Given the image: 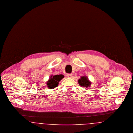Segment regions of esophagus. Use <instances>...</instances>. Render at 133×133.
Here are the masks:
<instances>
[{
	"mask_svg": "<svg viewBox=\"0 0 133 133\" xmlns=\"http://www.w3.org/2000/svg\"><path fill=\"white\" fill-rule=\"evenodd\" d=\"M66 76L68 77V78H71L72 77V74H67L66 75Z\"/></svg>",
	"mask_w": 133,
	"mask_h": 133,
	"instance_id": "1",
	"label": "esophagus"
}]
</instances>
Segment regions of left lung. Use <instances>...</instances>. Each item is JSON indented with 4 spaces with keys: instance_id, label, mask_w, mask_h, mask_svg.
<instances>
[{
    "instance_id": "8db88e82",
    "label": "left lung",
    "mask_w": 133,
    "mask_h": 133,
    "mask_svg": "<svg viewBox=\"0 0 133 133\" xmlns=\"http://www.w3.org/2000/svg\"><path fill=\"white\" fill-rule=\"evenodd\" d=\"M78 83L79 85L85 88H88L91 86V82L88 80V78L87 76H82L80 79L78 80Z\"/></svg>"
}]
</instances>
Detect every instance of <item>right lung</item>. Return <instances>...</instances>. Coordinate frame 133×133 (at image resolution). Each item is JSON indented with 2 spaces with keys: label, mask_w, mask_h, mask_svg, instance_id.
Instances as JSON below:
<instances>
[{
  "label": "right lung",
  "mask_w": 133,
  "mask_h": 133,
  "mask_svg": "<svg viewBox=\"0 0 133 133\" xmlns=\"http://www.w3.org/2000/svg\"><path fill=\"white\" fill-rule=\"evenodd\" d=\"M64 76L63 75H51L50 78L47 82V85L49 89H52L55 88L58 85L59 82L61 81L64 78Z\"/></svg>",
  "instance_id": "1"
}]
</instances>
